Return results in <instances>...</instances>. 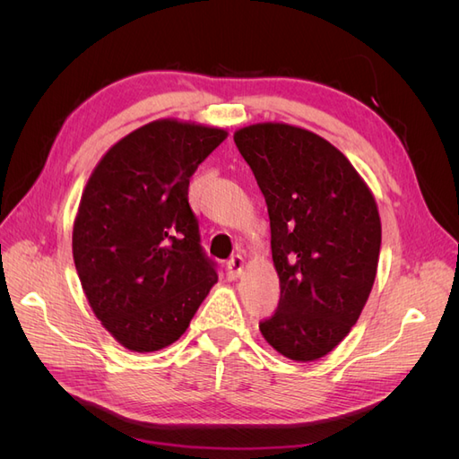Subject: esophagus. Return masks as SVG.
Listing matches in <instances>:
<instances>
[{
	"instance_id": "34e87169",
	"label": "esophagus",
	"mask_w": 459,
	"mask_h": 459,
	"mask_svg": "<svg viewBox=\"0 0 459 459\" xmlns=\"http://www.w3.org/2000/svg\"><path fill=\"white\" fill-rule=\"evenodd\" d=\"M243 266H245L243 258H241L239 255L233 256V258L228 262V277H230V280H238V277L243 273Z\"/></svg>"
}]
</instances>
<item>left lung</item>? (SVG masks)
Instances as JSON below:
<instances>
[{
	"instance_id": "left-lung-1",
	"label": "left lung",
	"mask_w": 459,
	"mask_h": 459,
	"mask_svg": "<svg viewBox=\"0 0 459 459\" xmlns=\"http://www.w3.org/2000/svg\"><path fill=\"white\" fill-rule=\"evenodd\" d=\"M268 204L280 304L260 322L273 351L324 358L349 335L377 275L381 218L368 184L322 135L283 122L233 134Z\"/></svg>"
}]
</instances>
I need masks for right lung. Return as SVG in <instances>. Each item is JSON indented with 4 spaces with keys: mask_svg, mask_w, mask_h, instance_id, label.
Instances as JSON below:
<instances>
[{
    "mask_svg": "<svg viewBox=\"0 0 459 459\" xmlns=\"http://www.w3.org/2000/svg\"><path fill=\"white\" fill-rule=\"evenodd\" d=\"M226 137L197 122L152 120L110 147L88 179L73 228L74 266L95 317L124 349L170 346L218 281L187 189Z\"/></svg>",
    "mask_w": 459,
    "mask_h": 459,
    "instance_id": "right-lung-1",
    "label": "right lung"
}]
</instances>
